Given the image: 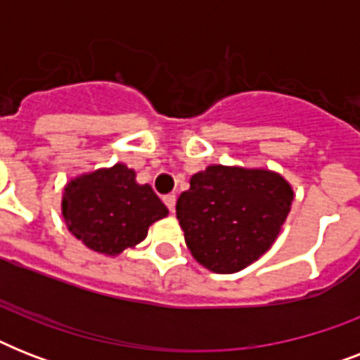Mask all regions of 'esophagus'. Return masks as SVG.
<instances>
[{
    "instance_id": "esophagus-1",
    "label": "esophagus",
    "mask_w": 360,
    "mask_h": 360,
    "mask_svg": "<svg viewBox=\"0 0 360 360\" xmlns=\"http://www.w3.org/2000/svg\"><path fill=\"white\" fill-rule=\"evenodd\" d=\"M164 203H166V207L174 213L175 211V203H177V198H175V194H168V196H164Z\"/></svg>"
}]
</instances>
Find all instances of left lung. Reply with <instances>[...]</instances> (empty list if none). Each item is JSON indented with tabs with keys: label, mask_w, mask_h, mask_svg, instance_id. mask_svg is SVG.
I'll use <instances>...</instances> for the list:
<instances>
[{
	"label": "left lung",
	"mask_w": 360,
	"mask_h": 360,
	"mask_svg": "<svg viewBox=\"0 0 360 360\" xmlns=\"http://www.w3.org/2000/svg\"><path fill=\"white\" fill-rule=\"evenodd\" d=\"M293 196L278 172L211 164L192 175L175 211L192 257L211 273L233 274L274 245Z\"/></svg>",
	"instance_id": "left-lung-1"
}]
</instances>
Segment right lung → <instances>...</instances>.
Instances as JSON below:
<instances>
[{
	"mask_svg": "<svg viewBox=\"0 0 360 360\" xmlns=\"http://www.w3.org/2000/svg\"><path fill=\"white\" fill-rule=\"evenodd\" d=\"M67 230L89 250L117 257L147 237L149 226L168 217V207L149 185L136 181L127 164L75 175L61 192Z\"/></svg>",
	"mask_w": 360,
	"mask_h": 360,
	"instance_id": "1",
	"label": "right lung"
}]
</instances>
